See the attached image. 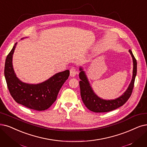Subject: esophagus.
<instances>
[{"instance_id":"34e87169","label":"esophagus","mask_w":147,"mask_h":147,"mask_svg":"<svg viewBox=\"0 0 147 147\" xmlns=\"http://www.w3.org/2000/svg\"><path fill=\"white\" fill-rule=\"evenodd\" d=\"M77 74V70H76V69L75 67H72V68L70 69V75L72 77H75Z\"/></svg>"}]
</instances>
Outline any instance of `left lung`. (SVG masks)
I'll list each match as a JSON object with an SVG mask.
<instances>
[{
  "mask_svg": "<svg viewBox=\"0 0 147 147\" xmlns=\"http://www.w3.org/2000/svg\"><path fill=\"white\" fill-rule=\"evenodd\" d=\"M129 52L132 57L133 61L132 80L126 91L121 96L115 99L105 100L98 97L92 90L83 68L80 67V70L81 71L79 74V77L81 80L80 81L81 96L83 103L88 109L95 113L108 112L120 107L128 101L132 93L134 80L137 73L136 60L130 49L129 50Z\"/></svg>",
  "mask_w": 147,
  "mask_h": 147,
  "instance_id": "obj_1",
  "label": "left lung"
}]
</instances>
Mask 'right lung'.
Masks as SVG:
<instances>
[{
    "instance_id": "right-lung-1",
    "label": "right lung",
    "mask_w": 147,
    "mask_h": 147,
    "mask_svg": "<svg viewBox=\"0 0 147 147\" xmlns=\"http://www.w3.org/2000/svg\"><path fill=\"white\" fill-rule=\"evenodd\" d=\"M17 43L7 57L5 64V77L11 96L27 108L37 111L49 109L57 99L58 93L68 79L69 70L57 73L43 83L30 84L23 83L16 77L13 67V55Z\"/></svg>"
}]
</instances>
